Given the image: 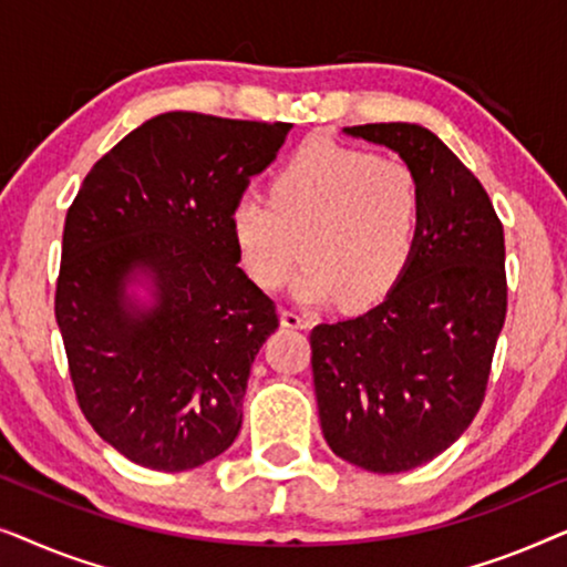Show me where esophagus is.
<instances>
[{
	"label": "esophagus",
	"instance_id": "34e87169",
	"mask_svg": "<svg viewBox=\"0 0 567 567\" xmlns=\"http://www.w3.org/2000/svg\"><path fill=\"white\" fill-rule=\"evenodd\" d=\"M281 324H284V328H291V330H305L309 322H307L305 315L291 312V309H284V312H281Z\"/></svg>",
	"mask_w": 567,
	"mask_h": 567
}]
</instances>
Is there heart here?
Returning a JSON list of instances; mask_svg holds the SVG:
<instances>
[{
    "instance_id": "b5f03b06",
    "label": "heart",
    "mask_w": 567,
    "mask_h": 567,
    "mask_svg": "<svg viewBox=\"0 0 567 567\" xmlns=\"http://www.w3.org/2000/svg\"><path fill=\"white\" fill-rule=\"evenodd\" d=\"M421 229V188L398 159L338 142H312L270 183V198L245 193L229 231L245 274L276 291L305 260L293 297L320 305L340 297L367 307L398 284Z\"/></svg>"
}]
</instances>
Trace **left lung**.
Instances as JSON below:
<instances>
[{"instance_id":"obj_1","label":"left lung","mask_w":567,"mask_h":567,"mask_svg":"<svg viewBox=\"0 0 567 567\" xmlns=\"http://www.w3.org/2000/svg\"><path fill=\"white\" fill-rule=\"evenodd\" d=\"M343 131L398 152L421 188V229L398 284L369 312L309 336L328 446L394 475L446 452L483 405L506 320V245L485 188L433 131Z\"/></svg>"}]
</instances>
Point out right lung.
Instances as JSON below:
<instances>
[{
    "mask_svg": "<svg viewBox=\"0 0 567 567\" xmlns=\"http://www.w3.org/2000/svg\"><path fill=\"white\" fill-rule=\"evenodd\" d=\"M289 131L154 115L95 162L69 206L56 284L69 374L97 436L134 464L200 467L243 429L250 367L278 315L237 266L229 212Z\"/></svg>",
    "mask_w": 567,
    "mask_h": 567,
    "instance_id": "right-lung-1",
    "label": "right lung"
}]
</instances>
